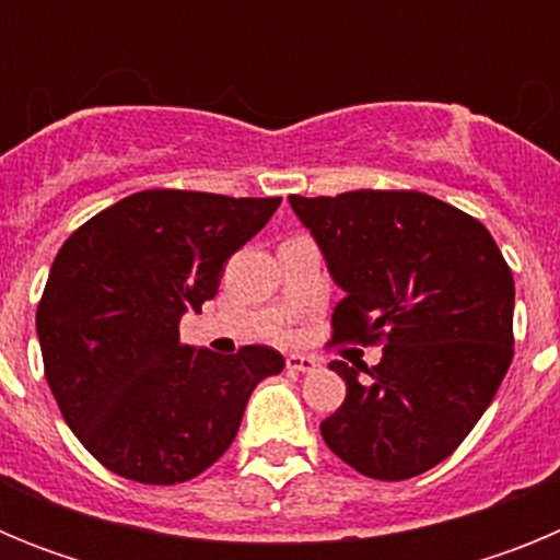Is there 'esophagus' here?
Here are the masks:
<instances>
[{
	"mask_svg": "<svg viewBox=\"0 0 560 560\" xmlns=\"http://www.w3.org/2000/svg\"><path fill=\"white\" fill-rule=\"evenodd\" d=\"M285 368L291 370V373H314L319 364H316L314 355H305V353H289L285 355Z\"/></svg>",
	"mask_w": 560,
	"mask_h": 560,
	"instance_id": "obj_1",
	"label": "esophagus"
}]
</instances>
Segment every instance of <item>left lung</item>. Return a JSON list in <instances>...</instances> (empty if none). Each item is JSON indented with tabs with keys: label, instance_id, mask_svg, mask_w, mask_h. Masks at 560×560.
<instances>
[{
	"label": "left lung",
	"instance_id": "8db88e82",
	"mask_svg": "<svg viewBox=\"0 0 560 560\" xmlns=\"http://www.w3.org/2000/svg\"><path fill=\"white\" fill-rule=\"evenodd\" d=\"M336 283L330 348L384 345L323 440L370 479L418 477L457 452L513 361V275L474 215L418 190L289 196ZM364 368V364H355Z\"/></svg>",
	"mask_w": 560,
	"mask_h": 560
}]
</instances>
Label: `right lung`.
Here are the masks:
<instances>
[{
	"label": "right lung",
	"mask_w": 560,
	"mask_h": 560,
	"mask_svg": "<svg viewBox=\"0 0 560 560\" xmlns=\"http://www.w3.org/2000/svg\"><path fill=\"white\" fill-rule=\"evenodd\" d=\"M283 199L142 190L78 226L38 300L44 378L63 420L108 471L176 485L235 440L252 389L283 355L185 345L179 319L215 296L224 264Z\"/></svg>",
	"instance_id": "obj_1"
}]
</instances>
